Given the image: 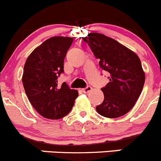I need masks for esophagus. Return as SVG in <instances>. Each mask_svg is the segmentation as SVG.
I'll use <instances>...</instances> for the list:
<instances>
[{
    "instance_id": "34e87169",
    "label": "esophagus",
    "mask_w": 161,
    "mask_h": 161,
    "mask_svg": "<svg viewBox=\"0 0 161 161\" xmlns=\"http://www.w3.org/2000/svg\"><path fill=\"white\" fill-rule=\"evenodd\" d=\"M92 90V87H91V86H87V87H86L85 88H83V92L84 93H88L89 92H91V91Z\"/></svg>"
}]
</instances>
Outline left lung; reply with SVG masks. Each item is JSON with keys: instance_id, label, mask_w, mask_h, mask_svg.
I'll return each instance as SVG.
<instances>
[{"instance_id": "obj_1", "label": "left lung", "mask_w": 161, "mask_h": 161, "mask_svg": "<svg viewBox=\"0 0 161 161\" xmlns=\"http://www.w3.org/2000/svg\"><path fill=\"white\" fill-rule=\"evenodd\" d=\"M83 40L99 66L109 74V82L101 89L104 94L102 104L96 106L100 115L117 118L129 112L139 97L145 83V73L138 55L113 38L91 33Z\"/></svg>"}]
</instances>
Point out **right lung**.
I'll return each instance as SVG.
<instances>
[{"instance_id":"obj_1","label":"right lung","mask_w":161,"mask_h":161,"mask_svg":"<svg viewBox=\"0 0 161 161\" xmlns=\"http://www.w3.org/2000/svg\"><path fill=\"white\" fill-rule=\"evenodd\" d=\"M72 37L53 36L32 52L24 65L23 87L27 98L42 117L58 120L67 115L78 96L66 82L58 85L64 73V58L72 44Z\"/></svg>"}]
</instances>
